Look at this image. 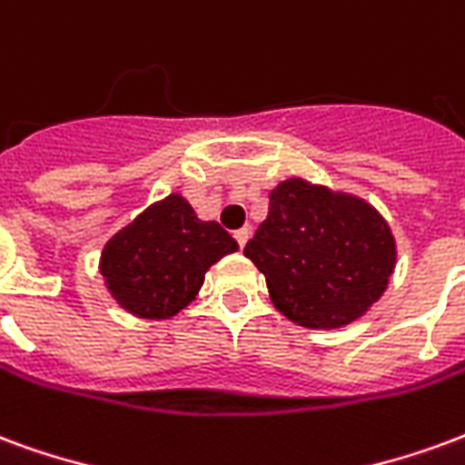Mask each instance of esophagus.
I'll return each instance as SVG.
<instances>
[{"label": "esophagus", "instance_id": "obj_1", "mask_svg": "<svg viewBox=\"0 0 465 465\" xmlns=\"http://www.w3.org/2000/svg\"><path fill=\"white\" fill-rule=\"evenodd\" d=\"M247 237H250V228H242V230H237V232H235V240H237V245H240V247H245Z\"/></svg>", "mask_w": 465, "mask_h": 465}]
</instances>
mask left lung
<instances>
[{"instance_id":"1","label":"left lung","mask_w":465,"mask_h":465,"mask_svg":"<svg viewBox=\"0 0 465 465\" xmlns=\"http://www.w3.org/2000/svg\"><path fill=\"white\" fill-rule=\"evenodd\" d=\"M245 257L265 274L270 300L287 320L337 330L384 294L396 242L367 200L287 178L270 193V213Z\"/></svg>"}]
</instances>
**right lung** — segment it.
I'll use <instances>...</instances> for the list:
<instances>
[{"mask_svg": "<svg viewBox=\"0 0 465 465\" xmlns=\"http://www.w3.org/2000/svg\"><path fill=\"white\" fill-rule=\"evenodd\" d=\"M235 250L215 220H200L191 203L173 193L108 240L98 270L125 312L171 320L195 300L210 267Z\"/></svg>", "mask_w": 465, "mask_h": 465, "instance_id": "right-lung-1", "label": "right lung"}]
</instances>
